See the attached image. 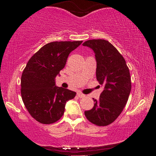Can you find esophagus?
<instances>
[{
  "mask_svg": "<svg viewBox=\"0 0 156 156\" xmlns=\"http://www.w3.org/2000/svg\"><path fill=\"white\" fill-rule=\"evenodd\" d=\"M77 95L80 98H85V97H86L85 94H82V93H80V92H78V93H77Z\"/></svg>",
  "mask_w": 156,
  "mask_h": 156,
  "instance_id": "esophagus-1",
  "label": "esophagus"
}]
</instances>
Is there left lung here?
<instances>
[{"label":"left lung","instance_id":"left-lung-1","mask_svg":"<svg viewBox=\"0 0 156 156\" xmlns=\"http://www.w3.org/2000/svg\"><path fill=\"white\" fill-rule=\"evenodd\" d=\"M94 51L97 62L96 77L103 87L99 100L84 112L89 122L105 126L115 120L128 100L131 81L129 69L117 48L105 39H91L83 44Z\"/></svg>","mask_w":156,"mask_h":156}]
</instances>
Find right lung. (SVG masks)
<instances>
[{
  "label": "right lung",
  "instance_id": "1",
  "mask_svg": "<svg viewBox=\"0 0 156 156\" xmlns=\"http://www.w3.org/2000/svg\"><path fill=\"white\" fill-rule=\"evenodd\" d=\"M82 41L53 42L30 58L21 76V96L33 118L51 124L63 116L67 101L76 92L55 86V77L65 66L68 55Z\"/></svg>",
  "mask_w": 156,
  "mask_h": 156
}]
</instances>
